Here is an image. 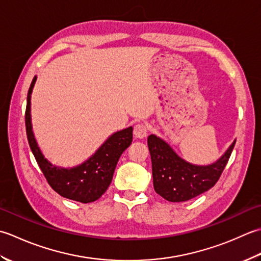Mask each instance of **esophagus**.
Returning <instances> with one entry per match:
<instances>
[{
	"label": "esophagus",
	"instance_id": "esophagus-1",
	"mask_svg": "<svg viewBox=\"0 0 261 261\" xmlns=\"http://www.w3.org/2000/svg\"><path fill=\"white\" fill-rule=\"evenodd\" d=\"M147 125L144 123H138L134 127V135L137 138H143L147 135Z\"/></svg>",
	"mask_w": 261,
	"mask_h": 261
}]
</instances>
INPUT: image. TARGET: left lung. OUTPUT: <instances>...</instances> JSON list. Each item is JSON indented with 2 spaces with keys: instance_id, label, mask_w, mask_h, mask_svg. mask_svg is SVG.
Instances as JSON below:
<instances>
[{
  "instance_id": "1",
  "label": "left lung",
  "mask_w": 261,
  "mask_h": 261,
  "mask_svg": "<svg viewBox=\"0 0 261 261\" xmlns=\"http://www.w3.org/2000/svg\"><path fill=\"white\" fill-rule=\"evenodd\" d=\"M234 144L236 141L216 162L208 166H196L180 158L162 138L150 135L147 145L152 160L154 190L172 203L197 197L220 179Z\"/></svg>"
}]
</instances>
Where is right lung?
Returning a JSON list of instances; mask_svg holds the SVG:
<instances>
[{"instance_id": "add662e5", "label": "right lung", "mask_w": 261, "mask_h": 261, "mask_svg": "<svg viewBox=\"0 0 261 261\" xmlns=\"http://www.w3.org/2000/svg\"><path fill=\"white\" fill-rule=\"evenodd\" d=\"M37 77L30 84L25 108V130L29 146L39 168L50 187L58 195L80 203H91L99 199L113 180L119 158L133 141V127L116 132L86 162L74 168H61L47 160L41 153L31 126L30 100Z\"/></svg>"}]
</instances>
